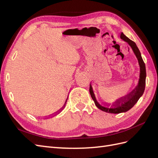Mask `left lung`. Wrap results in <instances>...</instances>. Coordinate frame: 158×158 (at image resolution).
<instances>
[{
    "label": "left lung",
    "mask_w": 158,
    "mask_h": 158,
    "mask_svg": "<svg viewBox=\"0 0 158 158\" xmlns=\"http://www.w3.org/2000/svg\"><path fill=\"white\" fill-rule=\"evenodd\" d=\"M121 38L125 41L127 42L128 45L131 47V48L135 54L136 58L138 59V63L140 66V78L138 81V84L136 88L133 89L132 92L128 94L125 97H123L119 99H117V101L113 104V107H107L102 106L100 105L96 100V98L95 97L94 93L93 92V89L92 85H89V93L91 97L93 99L94 102L95 104V106L102 111L109 113H121L123 112H127L129 109H131L136 102L138 101V99L142 96L144 94L145 89V85H146V66L145 63L143 61V59L141 56V53L138 49V47L136 44L129 38H128L125 35L123 34V33H121Z\"/></svg>",
    "instance_id": "8db88e82"
}]
</instances>
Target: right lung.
<instances>
[{
    "label": "right lung",
    "instance_id": "1",
    "mask_svg": "<svg viewBox=\"0 0 158 158\" xmlns=\"http://www.w3.org/2000/svg\"><path fill=\"white\" fill-rule=\"evenodd\" d=\"M66 102H65V103H66ZM64 107H65V103H64V106L63 107V108H62L61 109H63V108H64ZM60 111H59V112H60ZM56 114H57V113H58V111H57V112H56ZM51 117H53V116H51Z\"/></svg>",
    "mask_w": 158,
    "mask_h": 158
}]
</instances>
